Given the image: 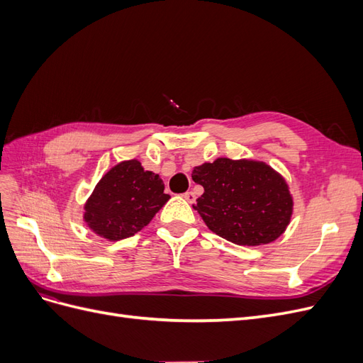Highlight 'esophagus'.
I'll return each mask as SVG.
<instances>
[{"label": "esophagus", "mask_w": 363, "mask_h": 363, "mask_svg": "<svg viewBox=\"0 0 363 363\" xmlns=\"http://www.w3.org/2000/svg\"><path fill=\"white\" fill-rule=\"evenodd\" d=\"M183 196H184V200H186V201H188V203H194V201H195V199H196V196H195V194H194L192 191H188V192H184V194H183Z\"/></svg>", "instance_id": "obj_1"}]
</instances>
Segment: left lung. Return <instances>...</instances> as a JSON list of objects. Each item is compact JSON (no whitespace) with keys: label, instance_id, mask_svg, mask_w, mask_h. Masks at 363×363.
<instances>
[{"label":"left lung","instance_id":"8db88e82","mask_svg":"<svg viewBox=\"0 0 363 363\" xmlns=\"http://www.w3.org/2000/svg\"><path fill=\"white\" fill-rule=\"evenodd\" d=\"M204 194L194 208L213 233L236 245H262L286 230L292 196L280 175L252 160L216 159L192 171Z\"/></svg>","mask_w":363,"mask_h":363}]
</instances>
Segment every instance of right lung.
Listing matches in <instances>:
<instances>
[{
  "instance_id": "add662e5",
  "label": "right lung",
  "mask_w": 363,
  "mask_h": 363,
  "mask_svg": "<svg viewBox=\"0 0 363 363\" xmlns=\"http://www.w3.org/2000/svg\"><path fill=\"white\" fill-rule=\"evenodd\" d=\"M163 189L159 174L145 171L140 162H121L95 186L84 206V221L108 240L133 236L171 199Z\"/></svg>"
}]
</instances>
